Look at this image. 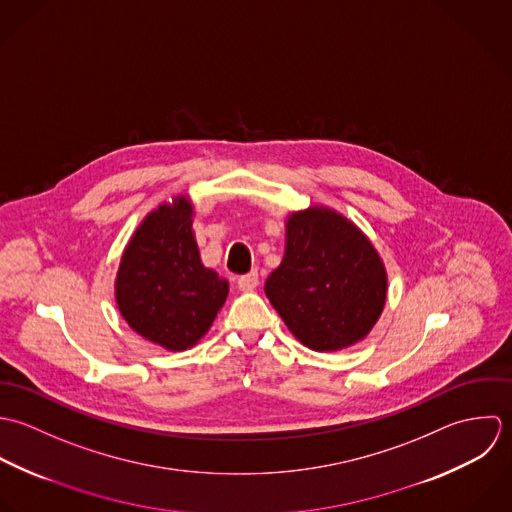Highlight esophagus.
<instances>
[{"instance_id":"obj_1","label":"esophagus","mask_w":512,"mask_h":512,"mask_svg":"<svg viewBox=\"0 0 512 512\" xmlns=\"http://www.w3.org/2000/svg\"><path fill=\"white\" fill-rule=\"evenodd\" d=\"M257 285H259V275H257V271H251V273L241 275V277L237 279V287H239V291H243V293L255 291Z\"/></svg>"}]
</instances>
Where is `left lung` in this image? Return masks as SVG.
Listing matches in <instances>:
<instances>
[{
  "mask_svg": "<svg viewBox=\"0 0 512 512\" xmlns=\"http://www.w3.org/2000/svg\"><path fill=\"white\" fill-rule=\"evenodd\" d=\"M265 295L310 350L364 340L388 295V273L372 241L342 213L310 205L285 221V255Z\"/></svg>",
  "mask_w": 512,
  "mask_h": 512,
  "instance_id": "left-lung-1",
  "label": "left lung"
}]
</instances>
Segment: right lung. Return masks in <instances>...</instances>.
<instances>
[{
	"label": "right lung",
	"mask_w": 512,
	"mask_h": 512,
	"mask_svg": "<svg viewBox=\"0 0 512 512\" xmlns=\"http://www.w3.org/2000/svg\"><path fill=\"white\" fill-rule=\"evenodd\" d=\"M192 223L188 196L158 205L130 237L114 281L128 326L172 352L200 342L229 293V283L204 267Z\"/></svg>",
	"instance_id": "1"
}]
</instances>
